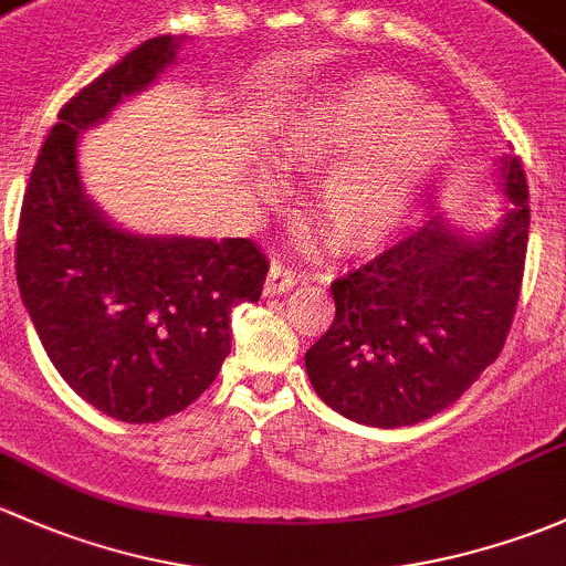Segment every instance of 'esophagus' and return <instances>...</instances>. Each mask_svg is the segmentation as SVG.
<instances>
[{
	"label": "esophagus",
	"mask_w": 566,
	"mask_h": 566,
	"mask_svg": "<svg viewBox=\"0 0 566 566\" xmlns=\"http://www.w3.org/2000/svg\"><path fill=\"white\" fill-rule=\"evenodd\" d=\"M296 272L291 270V266L285 264H272L270 275H266V283H264V294L266 296H281V294H289L291 289L296 285Z\"/></svg>",
	"instance_id": "obj_1"
}]
</instances>
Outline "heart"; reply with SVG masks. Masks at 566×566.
Segmentation results:
<instances>
[{
    "label": "heart",
    "instance_id": "heart-1",
    "mask_svg": "<svg viewBox=\"0 0 566 566\" xmlns=\"http://www.w3.org/2000/svg\"><path fill=\"white\" fill-rule=\"evenodd\" d=\"M411 101V84L398 75H352L316 95L277 142L302 168L336 163L316 196L318 226L335 248L373 253L392 242L452 155L450 116Z\"/></svg>",
    "mask_w": 566,
    "mask_h": 566
}]
</instances>
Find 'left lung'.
Wrapping results in <instances>:
<instances>
[{
	"label": "left lung",
	"instance_id": "obj_1",
	"mask_svg": "<svg viewBox=\"0 0 566 566\" xmlns=\"http://www.w3.org/2000/svg\"><path fill=\"white\" fill-rule=\"evenodd\" d=\"M504 220L485 237L433 214L359 270L332 281L335 322L305 368L329 409L373 428L417 424L496 363L521 300L532 209L521 157L501 160Z\"/></svg>",
	"mask_w": 566,
	"mask_h": 566
}]
</instances>
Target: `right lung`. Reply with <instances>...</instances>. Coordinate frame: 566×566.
Listing matches in <instances>:
<instances>
[{
  "instance_id": "obj_1",
  "label": "right lung",
  "mask_w": 566,
  "mask_h": 566,
  "mask_svg": "<svg viewBox=\"0 0 566 566\" xmlns=\"http://www.w3.org/2000/svg\"><path fill=\"white\" fill-rule=\"evenodd\" d=\"M144 40L62 106L29 177L15 240L21 300L75 395L119 422L188 409L231 352V311L259 302L270 261L253 240L136 237L81 190L78 133L174 62Z\"/></svg>"
}]
</instances>
